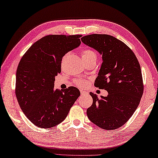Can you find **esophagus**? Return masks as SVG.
Segmentation results:
<instances>
[{
    "instance_id": "esophagus-1",
    "label": "esophagus",
    "mask_w": 158,
    "mask_h": 158,
    "mask_svg": "<svg viewBox=\"0 0 158 158\" xmlns=\"http://www.w3.org/2000/svg\"><path fill=\"white\" fill-rule=\"evenodd\" d=\"M81 95H85V94H88V93L86 91H84V90H81Z\"/></svg>"
}]
</instances>
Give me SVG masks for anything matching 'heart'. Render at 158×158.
<instances>
[{
  "label": "heart",
  "instance_id": "1",
  "mask_svg": "<svg viewBox=\"0 0 158 158\" xmlns=\"http://www.w3.org/2000/svg\"><path fill=\"white\" fill-rule=\"evenodd\" d=\"M81 56L84 62L91 61V60H94V61L97 60V54L95 52L90 49H84L81 52ZM76 84L79 87L84 88L87 85V81L84 79H79L76 81Z\"/></svg>",
  "mask_w": 158,
  "mask_h": 158
}]
</instances>
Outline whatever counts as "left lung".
Wrapping results in <instances>:
<instances>
[{"label": "left lung", "mask_w": 158, "mask_h": 158, "mask_svg": "<svg viewBox=\"0 0 158 158\" xmlns=\"http://www.w3.org/2000/svg\"><path fill=\"white\" fill-rule=\"evenodd\" d=\"M81 41L102 55L94 85L108 93L99 98L90 93L93 102L88 117L97 127L114 130L128 122L141 100L144 84L139 61L130 48L113 36L93 34Z\"/></svg>", "instance_id": "obj_1"}]
</instances>
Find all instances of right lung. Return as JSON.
<instances>
[{"label":"right lung","mask_w":158,"mask_h":158,"mask_svg":"<svg viewBox=\"0 0 158 158\" xmlns=\"http://www.w3.org/2000/svg\"><path fill=\"white\" fill-rule=\"evenodd\" d=\"M81 35H48L34 43L19 62L16 74V96L22 111L39 128L62 122L80 96L78 88L54 89L61 73L62 58L81 44Z\"/></svg>","instance_id":"obj_1"}]
</instances>
